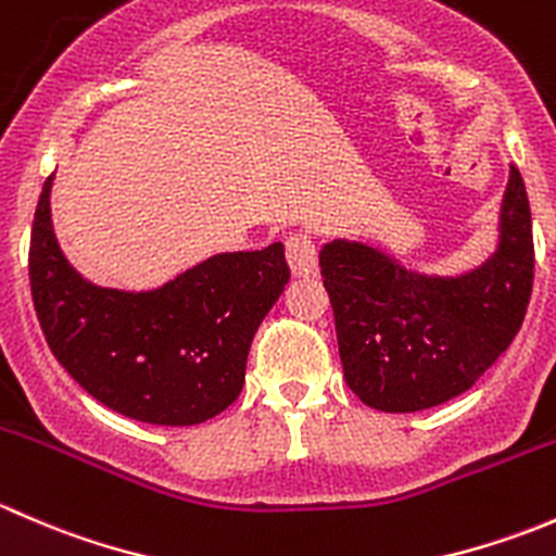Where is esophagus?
Segmentation results:
<instances>
[{
    "label": "esophagus",
    "instance_id": "obj_1",
    "mask_svg": "<svg viewBox=\"0 0 556 556\" xmlns=\"http://www.w3.org/2000/svg\"><path fill=\"white\" fill-rule=\"evenodd\" d=\"M285 255H288V266L295 277H317V244L312 242L309 233H290L285 239Z\"/></svg>",
    "mask_w": 556,
    "mask_h": 556
}]
</instances>
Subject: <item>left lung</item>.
<instances>
[{"label":"left lung","instance_id":"8db88e82","mask_svg":"<svg viewBox=\"0 0 556 556\" xmlns=\"http://www.w3.org/2000/svg\"><path fill=\"white\" fill-rule=\"evenodd\" d=\"M341 366L366 406L408 414L452 401L508 350L532 293V217L511 166L501 242L479 268L428 277L377 247L333 239L319 250Z\"/></svg>","mask_w":556,"mask_h":556}]
</instances>
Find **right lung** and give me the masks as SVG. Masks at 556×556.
I'll return each mask as SVG.
<instances>
[{"mask_svg": "<svg viewBox=\"0 0 556 556\" xmlns=\"http://www.w3.org/2000/svg\"><path fill=\"white\" fill-rule=\"evenodd\" d=\"M45 179L29 244L39 328L72 379L123 417L199 425L244 384L252 336L290 279L279 242L220 252L164 288L126 293L83 279L55 242Z\"/></svg>", "mask_w": 556, "mask_h": 556, "instance_id": "1", "label": "right lung"}]
</instances>
